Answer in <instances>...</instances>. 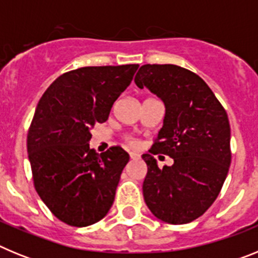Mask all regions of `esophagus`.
Wrapping results in <instances>:
<instances>
[{
	"label": "esophagus",
	"instance_id": "34e87169",
	"mask_svg": "<svg viewBox=\"0 0 258 258\" xmlns=\"http://www.w3.org/2000/svg\"><path fill=\"white\" fill-rule=\"evenodd\" d=\"M129 155H131V157L133 159V160H138V159H140V154H138V152L131 151L129 152Z\"/></svg>",
	"mask_w": 258,
	"mask_h": 258
}]
</instances>
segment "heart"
Instances as JSON below:
<instances>
[{
  "label": "heart",
  "instance_id": "obj_1",
  "mask_svg": "<svg viewBox=\"0 0 258 258\" xmlns=\"http://www.w3.org/2000/svg\"><path fill=\"white\" fill-rule=\"evenodd\" d=\"M129 143H131V145H134V143H136V142H134L133 140H129Z\"/></svg>",
  "mask_w": 258,
  "mask_h": 258
}]
</instances>
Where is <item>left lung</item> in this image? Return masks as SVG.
Wrapping results in <instances>:
<instances>
[{"label": "left lung", "instance_id": "obj_1", "mask_svg": "<svg viewBox=\"0 0 258 258\" xmlns=\"http://www.w3.org/2000/svg\"><path fill=\"white\" fill-rule=\"evenodd\" d=\"M136 85L165 106L163 127L150 154L143 198L155 217L172 225L197 220L217 199L231 163L229 117L206 81L174 64H145ZM160 152L175 163L160 170Z\"/></svg>", "mask_w": 258, "mask_h": 258}]
</instances>
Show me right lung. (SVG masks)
I'll return each mask as SVG.
<instances>
[{
  "mask_svg": "<svg viewBox=\"0 0 258 258\" xmlns=\"http://www.w3.org/2000/svg\"><path fill=\"white\" fill-rule=\"evenodd\" d=\"M138 64L83 67L47 88L27 137L35 188L61 222L85 227L108 213L129 154L90 149L92 127L108 118L112 104L131 85Z\"/></svg>",
  "mask_w": 258,
  "mask_h": 258,
  "instance_id": "1",
  "label": "right lung"
}]
</instances>
